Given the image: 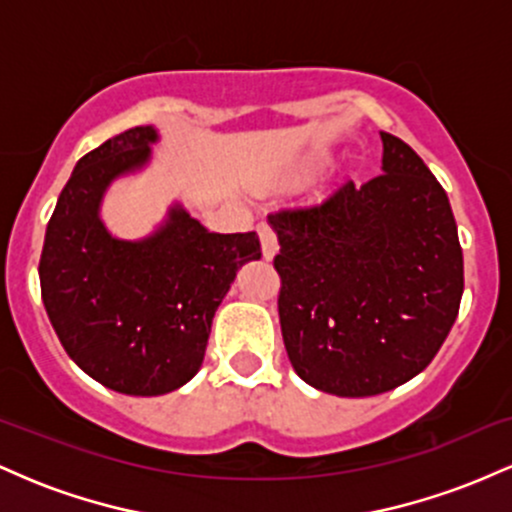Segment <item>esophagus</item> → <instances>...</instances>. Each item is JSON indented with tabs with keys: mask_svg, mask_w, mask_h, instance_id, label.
<instances>
[{
	"mask_svg": "<svg viewBox=\"0 0 512 512\" xmlns=\"http://www.w3.org/2000/svg\"><path fill=\"white\" fill-rule=\"evenodd\" d=\"M257 233H260L264 260H272V257L276 255V250H279V240H276L274 228L269 226V223H260V226H257Z\"/></svg>",
	"mask_w": 512,
	"mask_h": 512,
	"instance_id": "1",
	"label": "esophagus"
}]
</instances>
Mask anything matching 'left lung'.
Masks as SVG:
<instances>
[{
  "label": "left lung",
  "mask_w": 512,
  "mask_h": 512,
  "mask_svg": "<svg viewBox=\"0 0 512 512\" xmlns=\"http://www.w3.org/2000/svg\"><path fill=\"white\" fill-rule=\"evenodd\" d=\"M380 139L383 173L269 214L286 354L301 380L339 397L380 395L419 375L464 289L448 195L409 144Z\"/></svg>",
  "instance_id": "obj_1"
}]
</instances>
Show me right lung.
Instances as JSON below:
<instances>
[{
    "instance_id": "1",
    "label": "right lung",
    "mask_w": 512,
    "mask_h": 512,
    "mask_svg": "<svg viewBox=\"0 0 512 512\" xmlns=\"http://www.w3.org/2000/svg\"><path fill=\"white\" fill-rule=\"evenodd\" d=\"M154 127H132L76 163L45 231L40 293L57 337L93 380L122 395L178 390L197 373L236 269L260 260L255 231L211 233L182 209L129 243L98 219L108 182L149 161Z\"/></svg>"
}]
</instances>
